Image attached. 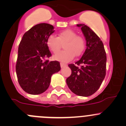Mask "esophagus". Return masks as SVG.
Segmentation results:
<instances>
[{
    "label": "esophagus",
    "mask_w": 126,
    "mask_h": 126,
    "mask_svg": "<svg viewBox=\"0 0 126 126\" xmlns=\"http://www.w3.org/2000/svg\"><path fill=\"white\" fill-rule=\"evenodd\" d=\"M60 66H61V68H63V67L66 66V64H64V63H60Z\"/></svg>",
    "instance_id": "34e87169"
}]
</instances>
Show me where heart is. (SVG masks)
<instances>
[{
	"label": "heart",
	"mask_w": 126,
	"mask_h": 126,
	"mask_svg": "<svg viewBox=\"0 0 126 126\" xmlns=\"http://www.w3.org/2000/svg\"><path fill=\"white\" fill-rule=\"evenodd\" d=\"M64 50L57 53L53 56L55 60L66 63L73 59L75 55L79 56L85 48L84 38L71 29H66L60 32L58 37L50 35L47 40V45L53 53H56L60 50L62 44H64Z\"/></svg>",
	"instance_id": "obj_1"
}]
</instances>
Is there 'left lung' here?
<instances>
[{
	"label": "left lung",
	"instance_id": "obj_1",
	"mask_svg": "<svg viewBox=\"0 0 126 126\" xmlns=\"http://www.w3.org/2000/svg\"><path fill=\"white\" fill-rule=\"evenodd\" d=\"M81 28L86 42V49L79 61L68 64L71 75L66 79L67 85L75 94L90 96L98 90L106 76V54L98 36L84 24ZM78 65H81L80 67Z\"/></svg>",
	"mask_w": 126,
	"mask_h": 126
}]
</instances>
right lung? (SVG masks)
<instances>
[{"instance_id":"obj_1","label":"right lung","mask_w":126,"mask_h":126,"mask_svg":"<svg viewBox=\"0 0 126 126\" xmlns=\"http://www.w3.org/2000/svg\"><path fill=\"white\" fill-rule=\"evenodd\" d=\"M55 32L48 23L37 24L25 32L18 46L16 73L19 84L30 94H40L48 88L53 74L61 70L57 61L46 58L51 54L47 40Z\"/></svg>"}]
</instances>
